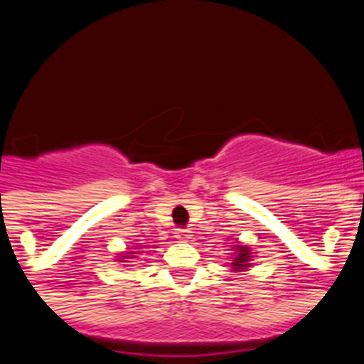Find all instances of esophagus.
<instances>
[{
	"mask_svg": "<svg viewBox=\"0 0 364 364\" xmlns=\"http://www.w3.org/2000/svg\"><path fill=\"white\" fill-rule=\"evenodd\" d=\"M176 239L181 240V242H186L188 239H192V232L190 230H178L176 232Z\"/></svg>",
	"mask_w": 364,
	"mask_h": 364,
	"instance_id": "esophagus-1",
	"label": "esophagus"
}]
</instances>
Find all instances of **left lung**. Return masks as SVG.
I'll return each instance as SVG.
<instances>
[{
	"label": "left lung",
	"mask_w": 364,
	"mask_h": 364,
	"mask_svg": "<svg viewBox=\"0 0 364 364\" xmlns=\"http://www.w3.org/2000/svg\"><path fill=\"white\" fill-rule=\"evenodd\" d=\"M237 251V257L233 259L232 266L235 271H242L246 267H250V260H251V253H250V247L246 246H235Z\"/></svg>",
	"instance_id": "1"
}]
</instances>
